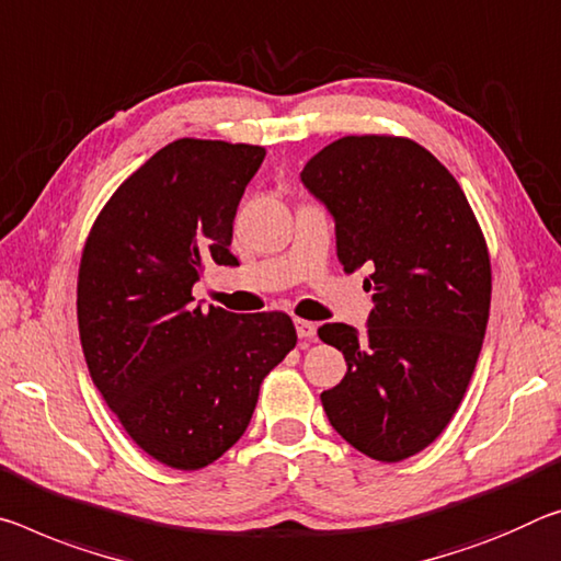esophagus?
I'll return each mask as SVG.
<instances>
[{
  "instance_id": "esophagus-1",
  "label": "esophagus",
  "mask_w": 561,
  "mask_h": 561,
  "mask_svg": "<svg viewBox=\"0 0 561 561\" xmlns=\"http://www.w3.org/2000/svg\"><path fill=\"white\" fill-rule=\"evenodd\" d=\"M295 327H297L299 340H314V336H317V324L314 322H307V319H295Z\"/></svg>"
}]
</instances>
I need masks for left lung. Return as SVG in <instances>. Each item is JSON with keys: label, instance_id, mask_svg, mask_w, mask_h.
Masks as SVG:
<instances>
[{"label": "left lung", "instance_id": "1", "mask_svg": "<svg viewBox=\"0 0 561 561\" xmlns=\"http://www.w3.org/2000/svg\"><path fill=\"white\" fill-rule=\"evenodd\" d=\"M334 217L344 272L371 274L367 334L319 327L346 359L322 407L362 455L402 461L439 437L474 375L492 299L482 229L449 169L404 137H342L301 169Z\"/></svg>", "mask_w": 561, "mask_h": 561}]
</instances>
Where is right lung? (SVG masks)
<instances>
[{
  "label": "right lung",
  "mask_w": 561,
  "mask_h": 561,
  "mask_svg": "<svg viewBox=\"0 0 561 561\" xmlns=\"http://www.w3.org/2000/svg\"><path fill=\"white\" fill-rule=\"evenodd\" d=\"M264 147L176 139L96 217L77 282L92 381L124 430L172 469H202L242 437L260 385L295 350L284 312H202L192 287L229 252L239 199Z\"/></svg>",
  "instance_id": "obj_1"
}]
</instances>
